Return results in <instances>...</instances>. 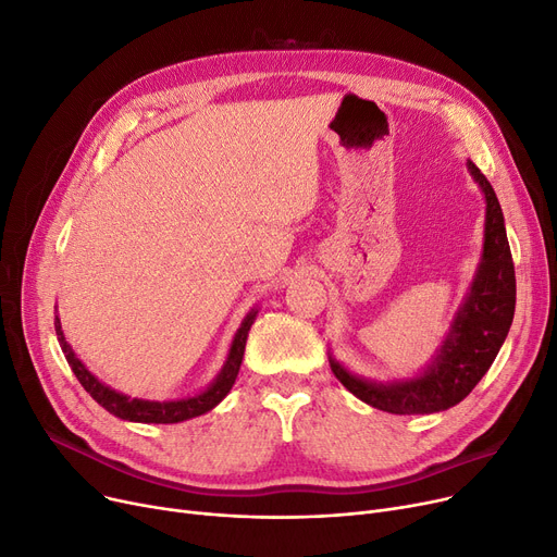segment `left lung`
Returning a JSON list of instances; mask_svg holds the SVG:
<instances>
[{
	"mask_svg": "<svg viewBox=\"0 0 557 557\" xmlns=\"http://www.w3.org/2000/svg\"><path fill=\"white\" fill-rule=\"evenodd\" d=\"M469 173L485 193V244L469 294L455 313L446 342L432 364L417 377L371 382L352 375L330 357V369L346 389L367 405L389 414H434L465 400L494 364L510 332L517 302V280L503 211L487 177L467 161Z\"/></svg>",
	"mask_w": 557,
	"mask_h": 557,
	"instance_id": "1",
	"label": "left lung"
}]
</instances>
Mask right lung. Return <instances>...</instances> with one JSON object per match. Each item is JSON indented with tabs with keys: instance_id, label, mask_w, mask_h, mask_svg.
Returning <instances> with one entry per match:
<instances>
[{
	"instance_id": "obj_1",
	"label": "right lung",
	"mask_w": 557,
	"mask_h": 557,
	"mask_svg": "<svg viewBox=\"0 0 557 557\" xmlns=\"http://www.w3.org/2000/svg\"><path fill=\"white\" fill-rule=\"evenodd\" d=\"M257 317V309H252L248 317L240 323V327L234 334V342L230 348V355L225 359V364L221 369V373L215 375V380L207 386L205 392H200L198 396H188V398H180V400H143V398H129L125 394H120L111 386H107L104 382H100L95 377L84 364L82 359L72 352V348L67 346L63 330H61V321L57 317L54 327H57V336H59V344L61 350L67 359V364L72 369V373L77 375V380L82 382L84 389L92 396V400H98L109 414L123 419V421H134V423H180L193 417H200L207 414L209 409H213L219 405L232 389V384L238 375L240 369V361H244V352H246V342H248V332L250 325L255 323Z\"/></svg>"
}]
</instances>
